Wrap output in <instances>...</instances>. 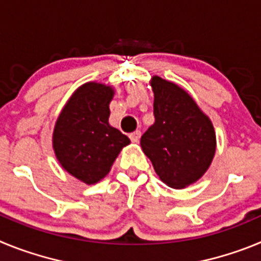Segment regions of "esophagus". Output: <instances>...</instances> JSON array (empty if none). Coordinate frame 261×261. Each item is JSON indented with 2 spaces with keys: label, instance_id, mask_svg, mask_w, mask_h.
<instances>
[{
  "label": "esophagus",
  "instance_id": "obj_1",
  "mask_svg": "<svg viewBox=\"0 0 261 261\" xmlns=\"http://www.w3.org/2000/svg\"><path fill=\"white\" fill-rule=\"evenodd\" d=\"M129 138H130V141L137 144V142L140 141V138H141V132H140V130H136V132H133L129 135Z\"/></svg>",
  "mask_w": 261,
  "mask_h": 261
}]
</instances>
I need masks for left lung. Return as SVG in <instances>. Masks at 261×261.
Here are the masks:
<instances>
[{
  "label": "left lung",
  "instance_id": "left-lung-1",
  "mask_svg": "<svg viewBox=\"0 0 261 261\" xmlns=\"http://www.w3.org/2000/svg\"><path fill=\"white\" fill-rule=\"evenodd\" d=\"M150 85L155 123L142 135L141 147L159 179L181 190L199 180L213 161V124L180 86L158 75Z\"/></svg>",
  "mask_w": 261,
  "mask_h": 261
}]
</instances>
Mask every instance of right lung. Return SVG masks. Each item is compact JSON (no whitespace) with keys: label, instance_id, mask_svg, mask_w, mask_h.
Segmentation results:
<instances>
[{"label":"right lung","instance_id":"1","mask_svg":"<svg viewBox=\"0 0 261 261\" xmlns=\"http://www.w3.org/2000/svg\"><path fill=\"white\" fill-rule=\"evenodd\" d=\"M112 86L87 82L75 90L59 115L53 150L62 168L85 184H95L110 172L130 140L111 126Z\"/></svg>","mask_w":261,"mask_h":261}]
</instances>
